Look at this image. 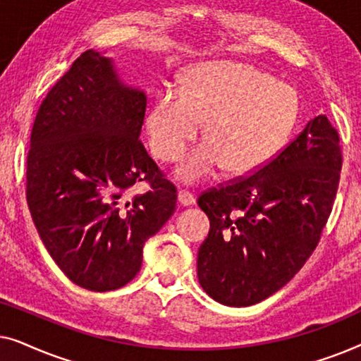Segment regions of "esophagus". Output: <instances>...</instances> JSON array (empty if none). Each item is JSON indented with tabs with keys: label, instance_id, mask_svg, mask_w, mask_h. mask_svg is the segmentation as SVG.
<instances>
[{
	"label": "esophagus",
	"instance_id": "esophagus-1",
	"mask_svg": "<svg viewBox=\"0 0 361 361\" xmlns=\"http://www.w3.org/2000/svg\"><path fill=\"white\" fill-rule=\"evenodd\" d=\"M177 202H179L180 207H190L195 204V199H194V195L189 194V192L180 190L179 194H177Z\"/></svg>",
	"mask_w": 361,
	"mask_h": 361
}]
</instances>
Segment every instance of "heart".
Returning a JSON list of instances; mask_svg holds the SVG:
<instances>
[{"label":"heart","instance_id":"heart-1","mask_svg":"<svg viewBox=\"0 0 361 361\" xmlns=\"http://www.w3.org/2000/svg\"><path fill=\"white\" fill-rule=\"evenodd\" d=\"M299 115L298 92L248 63L205 62L184 73L182 90L164 88L146 116L152 154L177 161L204 123V142L176 177L199 184L225 167L248 176L273 159Z\"/></svg>","mask_w":361,"mask_h":361}]
</instances>
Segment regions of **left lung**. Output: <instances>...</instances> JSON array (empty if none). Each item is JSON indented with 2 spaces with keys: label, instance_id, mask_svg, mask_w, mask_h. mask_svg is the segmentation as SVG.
I'll use <instances>...</instances> for the list:
<instances>
[{
  "label": "left lung",
  "instance_id": "obj_1",
  "mask_svg": "<svg viewBox=\"0 0 361 361\" xmlns=\"http://www.w3.org/2000/svg\"><path fill=\"white\" fill-rule=\"evenodd\" d=\"M325 115L310 120L274 159L204 192L210 230L197 276L216 302L246 307L278 293L317 246L337 195L342 151Z\"/></svg>",
  "mask_w": 361,
  "mask_h": 361
}]
</instances>
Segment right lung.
I'll return each instance as SVG.
<instances>
[{
    "label": "right lung",
    "mask_w": 361,
    "mask_h": 361,
    "mask_svg": "<svg viewBox=\"0 0 361 361\" xmlns=\"http://www.w3.org/2000/svg\"><path fill=\"white\" fill-rule=\"evenodd\" d=\"M146 93L83 52L39 108L26 197L44 246L73 284L106 293L140 273L142 246L176 210V187L140 141ZM146 195L129 197L140 181Z\"/></svg>",
    "instance_id": "1"
}]
</instances>
